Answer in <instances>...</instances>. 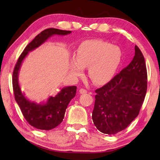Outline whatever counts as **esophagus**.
Segmentation results:
<instances>
[{
    "label": "esophagus",
    "mask_w": 160,
    "mask_h": 160,
    "mask_svg": "<svg viewBox=\"0 0 160 160\" xmlns=\"http://www.w3.org/2000/svg\"><path fill=\"white\" fill-rule=\"evenodd\" d=\"M80 94H85V93H87V92H88V91H87L86 90H85V89H80Z\"/></svg>",
    "instance_id": "34e87169"
}]
</instances>
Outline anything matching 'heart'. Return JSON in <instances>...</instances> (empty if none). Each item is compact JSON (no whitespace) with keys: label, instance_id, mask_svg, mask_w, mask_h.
<instances>
[{"label":"heart","instance_id":"heart-1","mask_svg":"<svg viewBox=\"0 0 160 160\" xmlns=\"http://www.w3.org/2000/svg\"><path fill=\"white\" fill-rule=\"evenodd\" d=\"M122 61L118 47L102 39H90L82 42L77 49L76 57L70 58V73L78 78L83 68H88V75L97 85H104L114 77Z\"/></svg>","mask_w":160,"mask_h":160}]
</instances>
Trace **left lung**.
<instances>
[{
	"label": "left lung",
	"mask_w": 160,
	"mask_h": 160,
	"mask_svg": "<svg viewBox=\"0 0 160 160\" xmlns=\"http://www.w3.org/2000/svg\"><path fill=\"white\" fill-rule=\"evenodd\" d=\"M148 85L147 68L140 48L128 66L95 90L93 123L100 132L113 135L123 131L139 114Z\"/></svg>",
	"instance_id": "1"
}]
</instances>
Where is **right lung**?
Here are the masks:
<instances>
[{
  "instance_id": "obj_1",
  "label": "right lung",
  "mask_w": 160,
  "mask_h": 160,
  "mask_svg": "<svg viewBox=\"0 0 160 160\" xmlns=\"http://www.w3.org/2000/svg\"><path fill=\"white\" fill-rule=\"evenodd\" d=\"M71 31L49 28L42 31L27 46L19 57L12 73V88L16 102L26 121L37 129L48 131L58 126L64 118L69 102L76 94V86L65 87L55 97H48L47 102L37 104L27 99L22 92L18 81L22 63L29 52L34 50L53 35H67Z\"/></svg>"
}]
</instances>
